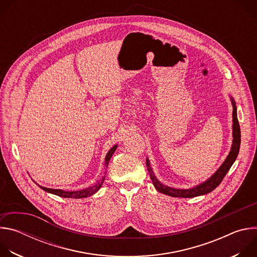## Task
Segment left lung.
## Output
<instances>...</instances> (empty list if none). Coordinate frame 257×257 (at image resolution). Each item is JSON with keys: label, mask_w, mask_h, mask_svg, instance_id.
Masks as SVG:
<instances>
[{"label": "left lung", "mask_w": 257, "mask_h": 257, "mask_svg": "<svg viewBox=\"0 0 257 257\" xmlns=\"http://www.w3.org/2000/svg\"><path fill=\"white\" fill-rule=\"evenodd\" d=\"M232 102H233V144H232V149H231V152H230L228 158L226 159L224 164L221 166V168H219L213 174V176L210 177L206 182L202 183V184H200L194 188L174 189V188L165 186L162 184L161 182H159V180L154 175V172L150 166L149 160H146V167H148V171L150 173V176L152 178V181L154 183L155 187L157 188V190L159 192H162L166 195H170L173 197L189 198V197H195V196L207 194V193L211 192L213 189H215L219 184H221V182L225 178L226 174L228 173V171L234 164L235 160L237 159V156H238V153L240 150V143H241V131H240V125H239L238 118H237V107H236L235 101L233 99H232Z\"/></svg>", "instance_id": "8db88e82"}]
</instances>
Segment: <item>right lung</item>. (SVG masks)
<instances>
[{
    "mask_svg": "<svg viewBox=\"0 0 257 257\" xmlns=\"http://www.w3.org/2000/svg\"><path fill=\"white\" fill-rule=\"evenodd\" d=\"M116 149H117V145H114L113 148L108 151V153H107V155H106V157L104 159V167L105 168L107 167V164H108L109 160H111L113 154L115 153ZM104 177L101 179V181L96 183L95 185L91 186L90 188L83 189V190H80V191H64V190H61V189H51V188H46V187H43V186H40V187L43 190H45L47 192H50V193H53L55 195H58L60 197H65V198H84V197H88V196L94 194L100 188V186L102 185V183L104 181Z\"/></svg>",
    "mask_w": 257,
    "mask_h": 257,
    "instance_id": "right-lung-1",
    "label": "right lung"
}]
</instances>
